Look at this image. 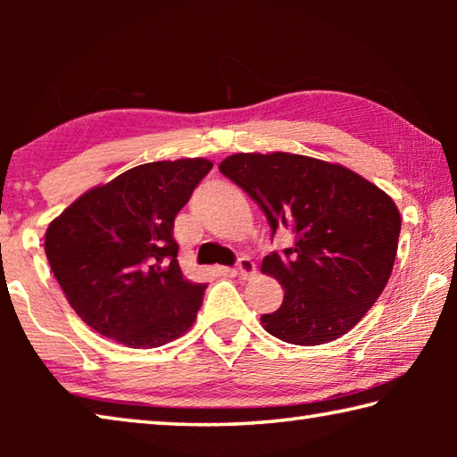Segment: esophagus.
Wrapping results in <instances>:
<instances>
[{
  "mask_svg": "<svg viewBox=\"0 0 457 457\" xmlns=\"http://www.w3.org/2000/svg\"><path fill=\"white\" fill-rule=\"evenodd\" d=\"M236 272H237L239 278H250V276L256 274V264H253V262H252L250 258L244 256V258L237 260Z\"/></svg>",
  "mask_w": 457,
  "mask_h": 457,
  "instance_id": "34e87169",
  "label": "esophagus"
}]
</instances>
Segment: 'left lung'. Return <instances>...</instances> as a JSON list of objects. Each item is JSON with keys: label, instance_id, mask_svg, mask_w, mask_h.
<instances>
[{"label": "left lung", "instance_id": "1", "mask_svg": "<svg viewBox=\"0 0 457 457\" xmlns=\"http://www.w3.org/2000/svg\"><path fill=\"white\" fill-rule=\"evenodd\" d=\"M220 171L260 205L272 237L278 229L294 237L262 262L284 288L282 306L262 314L264 328L303 346L346 335L395 264L401 218L393 199L346 167L304 154L237 153Z\"/></svg>", "mask_w": 457, "mask_h": 457}]
</instances>
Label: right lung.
<instances>
[{
  "label": "right lung",
  "instance_id": "add662e5",
  "mask_svg": "<svg viewBox=\"0 0 457 457\" xmlns=\"http://www.w3.org/2000/svg\"><path fill=\"white\" fill-rule=\"evenodd\" d=\"M205 159L129 169L84 193L46 231V256L76 314L130 349L179 338L204 303L177 262L175 215L212 171Z\"/></svg>",
  "mask_w": 457,
  "mask_h": 457
}]
</instances>
